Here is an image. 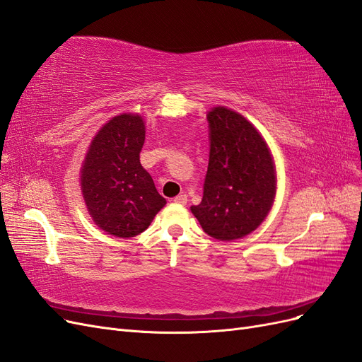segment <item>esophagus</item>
I'll list each match as a JSON object with an SVG mask.
<instances>
[{
  "label": "esophagus",
  "mask_w": 362,
  "mask_h": 362,
  "mask_svg": "<svg viewBox=\"0 0 362 362\" xmlns=\"http://www.w3.org/2000/svg\"><path fill=\"white\" fill-rule=\"evenodd\" d=\"M173 202H177V204H187V194L185 193H180L177 198H173Z\"/></svg>",
  "instance_id": "1"
}]
</instances>
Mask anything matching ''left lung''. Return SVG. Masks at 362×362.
<instances>
[{
    "instance_id": "left-lung-1",
    "label": "left lung",
    "mask_w": 362,
    "mask_h": 362,
    "mask_svg": "<svg viewBox=\"0 0 362 362\" xmlns=\"http://www.w3.org/2000/svg\"><path fill=\"white\" fill-rule=\"evenodd\" d=\"M206 120L204 196L192 213L208 235L229 242L255 231L269 214L276 193L275 164L266 141L242 115L216 107Z\"/></svg>"
}]
</instances>
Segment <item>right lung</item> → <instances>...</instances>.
Wrapping results in <instances>:
<instances>
[{
	"mask_svg": "<svg viewBox=\"0 0 362 362\" xmlns=\"http://www.w3.org/2000/svg\"><path fill=\"white\" fill-rule=\"evenodd\" d=\"M145 125L139 115H119L92 141L81 169V190L95 223L115 237H134L166 204L141 168Z\"/></svg>",
	"mask_w": 362,
	"mask_h": 362,
	"instance_id": "obj_1",
	"label": "right lung"
}]
</instances>
